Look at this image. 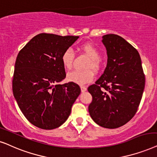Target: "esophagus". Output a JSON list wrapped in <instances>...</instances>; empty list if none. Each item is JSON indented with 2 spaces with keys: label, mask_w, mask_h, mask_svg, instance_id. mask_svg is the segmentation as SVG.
<instances>
[{
  "label": "esophagus",
  "mask_w": 157,
  "mask_h": 157,
  "mask_svg": "<svg viewBox=\"0 0 157 157\" xmlns=\"http://www.w3.org/2000/svg\"><path fill=\"white\" fill-rule=\"evenodd\" d=\"M81 91L82 92H84V91H86V87L84 86H81Z\"/></svg>",
  "instance_id": "esophagus-1"
}]
</instances>
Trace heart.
<instances>
[{"label":"heart","instance_id":"heart-1","mask_svg":"<svg viewBox=\"0 0 157 157\" xmlns=\"http://www.w3.org/2000/svg\"><path fill=\"white\" fill-rule=\"evenodd\" d=\"M81 50L91 59L86 66V69L97 70L99 68V60L100 58V54L98 50L91 44H84L81 47ZM74 60V53L71 48L66 49L61 56V63L63 66L67 70H70L72 68ZM94 74L90 70L86 71H74L68 73L67 75V79L69 81L74 82L80 85L86 84L93 80Z\"/></svg>","mask_w":157,"mask_h":157}]
</instances>
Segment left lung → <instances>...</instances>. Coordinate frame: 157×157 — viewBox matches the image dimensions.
Returning a JSON list of instances; mask_svg holds the SVG:
<instances>
[{
    "label": "left lung",
    "instance_id": "left-lung-1",
    "mask_svg": "<svg viewBox=\"0 0 157 157\" xmlns=\"http://www.w3.org/2000/svg\"><path fill=\"white\" fill-rule=\"evenodd\" d=\"M107 63L102 75L89 86L92 96L89 106L91 117L97 125L117 128L133 118L141 102L145 76L140 55L125 39L117 34L102 36Z\"/></svg>",
    "mask_w": 157,
    "mask_h": 157
}]
</instances>
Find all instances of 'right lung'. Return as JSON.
<instances>
[{"instance_id": "right-lung-1", "label": "right lung", "mask_w": 157, "mask_h": 157, "mask_svg": "<svg viewBox=\"0 0 157 157\" xmlns=\"http://www.w3.org/2000/svg\"><path fill=\"white\" fill-rule=\"evenodd\" d=\"M78 37L39 34L18 54L13 96L26 118L36 127L44 130L60 127L68 118L80 94L76 83H60L66 78L61 56Z\"/></svg>"}]
</instances>
